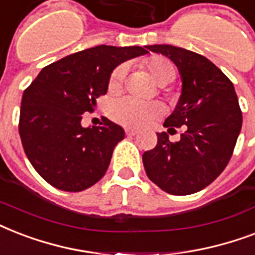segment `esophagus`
Segmentation results:
<instances>
[{
	"mask_svg": "<svg viewBox=\"0 0 255 255\" xmlns=\"http://www.w3.org/2000/svg\"><path fill=\"white\" fill-rule=\"evenodd\" d=\"M126 135L135 136V135H137V131H136V129H129V128H128V129H126Z\"/></svg>",
	"mask_w": 255,
	"mask_h": 255,
	"instance_id": "esophagus-1",
	"label": "esophagus"
}]
</instances>
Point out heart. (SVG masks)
Returning <instances> with one entry per match:
<instances>
[{
  "label": "heart",
  "mask_w": 255,
  "mask_h": 255,
  "mask_svg": "<svg viewBox=\"0 0 255 255\" xmlns=\"http://www.w3.org/2000/svg\"><path fill=\"white\" fill-rule=\"evenodd\" d=\"M147 66L151 74L160 85H167L176 77V67L170 61L163 57H155L147 62ZM127 73L126 65L116 66L112 70L108 88L118 90L122 86ZM107 114L110 119L116 123L132 128H143L151 124L153 120L163 115L161 104L156 102H145L133 96H119L110 102L107 107Z\"/></svg>",
  "instance_id": "b5f03b06"
}]
</instances>
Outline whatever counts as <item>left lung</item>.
<instances>
[{"label": "left lung", "mask_w": 255, "mask_h": 255, "mask_svg": "<svg viewBox=\"0 0 255 255\" xmlns=\"http://www.w3.org/2000/svg\"><path fill=\"white\" fill-rule=\"evenodd\" d=\"M147 49L169 58L181 74V98L164 127L176 131L185 126V131L176 143L167 132L157 133L156 147L144 152V168L167 193H196L222 173L233 155L242 127L237 94L229 78L204 55L172 45Z\"/></svg>", "instance_id": "left-lung-1"}]
</instances>
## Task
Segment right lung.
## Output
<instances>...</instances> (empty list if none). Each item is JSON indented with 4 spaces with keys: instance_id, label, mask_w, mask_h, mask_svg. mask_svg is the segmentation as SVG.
Segmentation results:
<instances>
[{
    "instance_id": "obj_1",
    "label": "right lung",
    "mask_w": 255,
    "mask_h": 255,
    "mask_svg": "<svg viewBox=\"0 0 255 255\" xmlns=\"http://www.w3.org/2000/svg\"><path fill=\"white\" fill-rule=\"evenodd\" d=\"M145 49L100 45L71 54L43 67L23 91L18 124L23 151L50 185L81 192L103 177L123 128L106 118L83 128L82 115L106 95L112 70Z\"/></svg>"
}]
</instances>
